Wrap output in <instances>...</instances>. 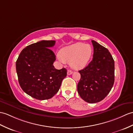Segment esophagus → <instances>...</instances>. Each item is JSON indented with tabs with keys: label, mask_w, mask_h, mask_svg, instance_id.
Returning <instances> with one entry per match:
<instances>
[{
	"label": "esophagus",
	"mask_w": 133,
	"mask_h": 133,
	"mask_svg": "<svg viewBox=\"0 0 133 133\" xmlns=\"http://www.w3.org/2000/svg\"><path fill=\"white\" fill-rule=\"evenodd\" d=\"M72 74V71L71 70H68V71H67V75H71Z\"/></svg>",
	"instance_id": "obj_1"
}]
</instances>
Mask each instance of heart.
<instances>
[{"mask_svg":"<svg viewBox=\"0 0 133 133\" xmlns=\"http://www.w3.org/2000/svg\"><path fill=\"white\" fill-rule=\"evenodd\" d=\"M92 48L88 44L78 42L61 49L58 59L61 62H70V65L75 70L84 68L92 55Z\"/></svg>","mask_w":133,"mask_h":133,"instance_id":"heart-1","label":"heart"}]
</instances>
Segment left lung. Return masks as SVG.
I'll use <instances>...</instances> for the list:
<instances>
[{"mask_svg":"<svg viewBox=\"0 0 133 133\" xmlns=\"http://www.w3.org/2000/svg\"><path fill=\"white\" fill-rule=\"evenodd\" d=\"M93 59L84 69L79 71L81 79L77 86L78 94L89 103L103 100L115 82V61L108 50L94 40Z\"/></svg>","mask_w":133,"mask_h":133,"instance_id":"1","label":"left lung"}]
</instances>
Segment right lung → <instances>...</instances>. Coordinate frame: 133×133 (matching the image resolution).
Returning <instances> with one entry per match:
<instances>
[{
	"label": "right lung",
	"mask_w": 133,
	"mask_h": 133,
	"mask_svg": "<svg viewBox=\"0 0 133 133\" xmlns=\"http://www.w3.org/2000/svg\"><path fill=\"white\" fill-rule=\"evenodd\" d=\"M55 41H42L26 46L21 51L16 69L18 83L26 94L37 100L53 97L67 76V70H57L53 66L56 59L50 48Z\"/></svg>",
	"instance_id": "1"
}]
</instances>
